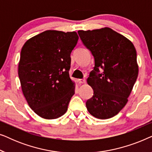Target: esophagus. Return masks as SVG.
<instances>
[{
  "label": "esophagus",
  "instance_id": "34e87169",
  "mask_svg": "<svg viewBox=\"0 0 152 152\" xmlns=\"http://www.w3.org/2000/svg\"><path fill=\"white\" fill-rule=\"evenodd\" d=\"M77 82L79 84H85V83H86V80H85V79H78Z\"/></svg>",
  "mask_w": 152,
  "mask_h": 152
}]
</instances>
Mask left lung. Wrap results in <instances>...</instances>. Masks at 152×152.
<instances>
[{
    "label": "left lung",
    "instance_id": "1",
    "mask_svg": "<svg viewBox=\"0 0 152 152\" xmlns=\"http://www.w3.org/2000/svg\"><path fill=\"white\" fill-rule=\"evenodd\" d=\"M78 34L95 59L87 79L93 90L86 102L87 110L95 118L109 119L127 103L138 77L136 48L130 40L109 28L79 30ZM101 69L103 72L99 74Z\"/></svg>",
    "mask_w": 152,
    "mask_h": 152
}]
</instances>
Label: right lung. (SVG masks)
Masks as SVG:
<instances>
[{
    "label": "right lung",
    "instance_id": "add662e5",
    "mask_svg": "<svg viewBox=\"0 0 152 152\" xmlns=\"http://www.w3.org/2000/svg\"><path fill=\"white\" fill-rule=\"evenodd\" d=\"M78 39L76 32L46 30L22 48L18 74L23 93L31 109L44 119L65 114L75 94L68 71Z\"/></svg>",
    "mask_w": 152,
    "mask_h": 152
}]
</instances>
